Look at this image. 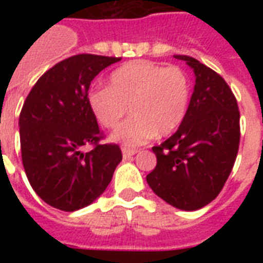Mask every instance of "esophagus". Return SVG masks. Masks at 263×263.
I'll use <instances>...</instances> for the list:
<instances>
[{"mask_svg":"<svg viewBox=\"0 0 263 263\" xmlns=\"http://www.w3.org/2000/svg\"><path fill=\"white\" fill-rule=\"evenodd\" d=\"M138 150L136 148H129V147H123V157L127 160V158H131L132 156H135Z\"/></svg>","mask_w":263,"mask_h":263,"instance_id":"esophagus-1","label":"esophagus"}]
</instances>
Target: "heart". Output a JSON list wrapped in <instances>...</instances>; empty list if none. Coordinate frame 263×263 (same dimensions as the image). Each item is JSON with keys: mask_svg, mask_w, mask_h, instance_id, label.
Masks as SVG:
<instances>
[{"mask_svg": "<svg viewBox=\"0 0 263 263\" xmlns=\"http://www.w3.org/2000/svg\"><path fill=\"white\" fill-rule=\"evenodd\" d=\"M190 95V79L180 67L135 61L111 72L109 87L91 90L88 106L103 128L116 127L128 107L131 117L116 128L111 139L135 147L177 129L187 113Z\"/></svg>", "mask_w": 263, "mask_h": 263, "instance_id": "1", "label": "heart"}]
</instances>
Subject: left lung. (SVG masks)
I'll return each instance as SVG.
<instances>
[{
	"instance_id": "1",
	"label": "left lung",
	"mask_w": 263,
	"mask_h": 263,
	"mask_svg": "<svg viewBox=\"0 0 263 263\" xmlns=\"http://www.w3.org/2000/svg\"><path fill=\"white\" fill-rule=\"evenodd\" d=\"M173 57L194 69L195 87L179 129L153 147L157 165L146 180L161 199L192 212L216 199L232 172L240 143V111L217 72L190 55Z\"/></svg>"
}]
</instances>
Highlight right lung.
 <instances>
[{
	"label": "right lung",
	"mask_w": 263,
	"mask_h": 263,
	"mask_svg": "<svg viewBox=\"0 0 263 263\" xmlns=\"http://www.w3.org/2000/svg\"><path fill=\"white\" fill-rule=\"evenodd\" d=\"M120 57L76 54L46 71L27 95L18 117L22 161L43 202L64 212L92 203L123 160L119 144L103 139L88 106L95 76ZM91 144L93 150L81 152Z\"/></svg>",
	"instance_id": "obj_1"
}]
</instances>
